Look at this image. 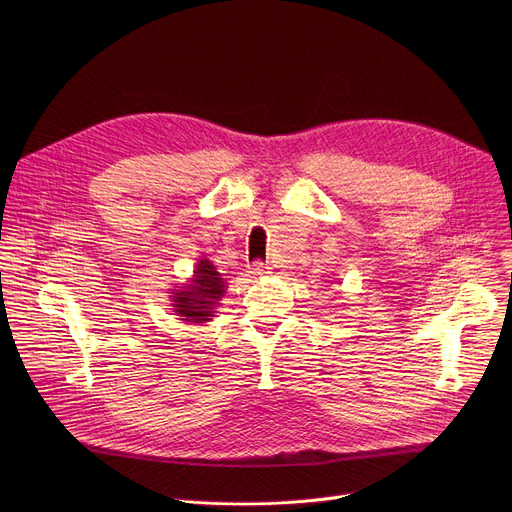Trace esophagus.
I'll return each mask as SVG.
<instances>
[{
    "label": "esophagus",
    "instance_id": "34e87169",
    "mask_svg": "<svg viewBox=\"0 0 512 512\" xmlns=\"http://www.w3.org/2000/svg\"><path fill=\"white\" fill-rule=\"evenodd\" d=\"M249 269H251L253 275H265V273H269V271H267L269 267H267L263 261H253V263L249 265Z\"/></svg>",
    "mask_w": 512,
    "mask_h": 512
}]
</instances>
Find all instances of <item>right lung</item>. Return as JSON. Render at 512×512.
I'll return each mask as SVG.
<instances>
[{
  "label": "right lung",
  "mask_w": 512,
  "mask_h": 512,
  "mask_svg": "<svg viewBox=\"0 0 512 512\" xmlns=\"http://www.w3.org/2000/svg\"><path fill=\"white\" fill-rule=\"evenodd\" d=\"M225 294L221 273L206 259H200L192 283L174 291V312L186 322H206L212 316L214 304Z\"/></svg>",
  "instance_id": "1"
}]
</instances>
